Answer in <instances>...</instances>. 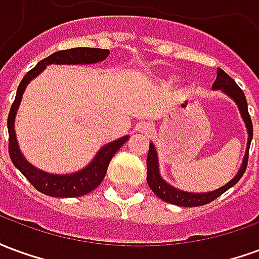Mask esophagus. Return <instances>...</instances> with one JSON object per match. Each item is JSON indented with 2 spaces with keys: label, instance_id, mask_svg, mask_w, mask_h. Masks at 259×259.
Masks as SVG:
<instances>
[{
  "label": "esophagus",
  "instance_id": "34e87169",
  "mask_svg": "<svg viewBox=\"0 0 259 259\" xmlns=\"http://www.w3.org/2000/svg\"><path fill=\"white\" fill-rule=\"evenodd\" d=\"M140 129L143 130V132H144V133H148V132H150V130H151V127H150V126H148V124H143V126H141Z\"/></svg>",
  "mask_w": 259,
  "mask_h": 259
}]
</instances>
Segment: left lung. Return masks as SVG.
<instances>
[{
  "label": "left lung",
  "instance_id": "8db88e82",
  "mask_svg": "<svg viewBox=\"0 0 259 259\" xmlns=\"http://www.w3.org/2000/svg\"><path fill=\"white\" fill-rule=\"evenodd\" d=\"M213 90H223L228 96L233 98L236 104L239 105L241 116L244 119L245 126H247V132H248V147H247V154H245L243 165L240 168L239 174L236 175V178L229 182L228 185H225L221 189H218L211 193H201V194H195V193H186V191L178 190L166 182H163L162 178L159 176V170H158V158L157 151L154 148V144H150V150H148V157H147V182L148 186L155 194L161 198V200L166 201L169 204H175L179 206H201L209 204L211 201L217 200L219 195H222L226 190L230 187H233L244 175L245 169H247V162H248V150H250L251 140H252V122H251V116L248 113V107H247V100L243 90L240 89L237 83L234 81L226 72H223L222 69H218L217 80L212 84Z\"/></svg>",
  "mask_w": 259,
  "mask_h": 259
}]
</instances>
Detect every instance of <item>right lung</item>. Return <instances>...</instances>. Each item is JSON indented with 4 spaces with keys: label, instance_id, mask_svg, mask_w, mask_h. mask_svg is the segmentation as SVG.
Returning a JSON list of instances; mask_svg holds the SVG:
<instances>
[{
    "label": "right lung",
    "instance_id": "1",
    "mask_svg": "<svg viewBox=\"0 0 259 259\" xmlns=\"http://www.w3.org/2000/svg\"><path fill=\"white\" fill-rule=\"evenodd\" d=\"M108 54H109L108 50L87 47H77L64 50V51H57L47 58L40 61L34 68L25 74V77L20 81L18 91H16L15 101L12 102V107H11V111L8 113L9 157H11V161L14 162L15 166L19 169L22 175L33 185V187L42 194L51 195V197H80V195H84L93 191L96 187H98L102 179L105 178L108 165L115 155V152L123 146L129 137L126 136V137H122L119 140L112 141L105 147H102L100 152L97 154V157L94 158V161L80 172H76L73 175H62V176L41 172L34 166H31L30 163L22 157L19 147H18V141H16V136H15V115H16L26 85L33 77H36L41 70H44L47 65L96 64V62H100L102 59L107 58Z\"/></svg>",
    "mask_w": 259,
    "mask_h": 259
}]
</instances>
